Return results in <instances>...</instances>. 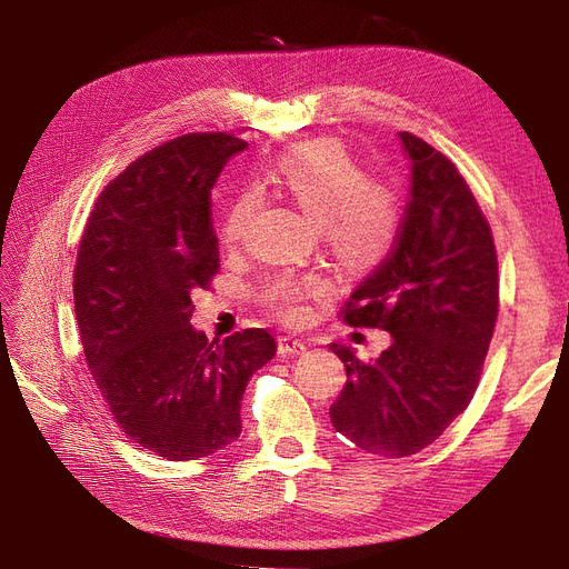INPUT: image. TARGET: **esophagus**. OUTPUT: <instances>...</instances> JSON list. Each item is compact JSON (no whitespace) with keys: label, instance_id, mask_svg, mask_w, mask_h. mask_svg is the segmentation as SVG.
<instances>
[{"label":"esophagus","instance_id":"34e87169","mask_svg":"<svg viewBox=\"0 0 569 569\" xmlns=\"http://www.w3.org/2000/svg\"><path fill=\"white\" fill-rule=\"evenodd\" d=\"M305 350H307V346L302 343V340H298V338H290V336H281L279 338V352L281 355H300Z\"/></svg>","mask_w":569,"mask_h":569}]
</instances>
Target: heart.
Returning <instances> with one entry per match:
<instances>
[{"label": "heart", "instance_id": "b5f03b06", "mask_svg": "<svg viewBox=\"0 0 569 569\" xmlns=\"http://www.w3.org/2000/svg\"><path fill=\"white\" fill-rule=\"evenodd\" d=\"M269 181L290 202L321 226L338 262L352 269H371L391 252L400 231V202L396 190L369 181L365 167L343 144L317 140L286 152L269 173ZM254 209V194L242 192L231 204L221 226V238H240ZM321 290L315 276H273L264 286V302L286 321L305 317L302 302Z\"/></svg>", "mask_w": 569, "mask_h": 569}]
</instances>
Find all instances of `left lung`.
I'll return each instance as SVG.
<instances>
[{
	"mask_svg": "<svg viewBox=\"0 0 569 569\" xmlns=\"http://www.w3.org/2000/svg\"><path fill=\"white\" fill-rule=\"evenodd\" d=\"M398 136L410 198L396 246L343 310L350 327L391 333V346L369 362L329 346L348 375L331 425L386 458L415 456L467 410L498 317L496 246L472 190L431 144Z\"/></svg>",
	"mask_w": 569,
	"mask_h": 569,
	"instance_id": "1",
	"label": "left lung"
}]
</instances>
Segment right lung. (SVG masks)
I'll return each instance as SVG.
<instances>
[{"label": "right lung", "mask_w": 569, "mask_h": 569, "mask_svg": "<svg viewBox=\"0 0 569 569\" xmlns=\"http://www.w3.org/2000/svg\"><path fill=\"white\" fill-rule=\"evenodd\" d=\"M248 142L190 133L138 157L102 190L76 259L86 362L121 431L154 456L198 460L240 436V400L276 355L264 329L209 340L194 288L219 271L212 188Z\"/></svg>", "instance_id": "obj_1"}]
</instances>
